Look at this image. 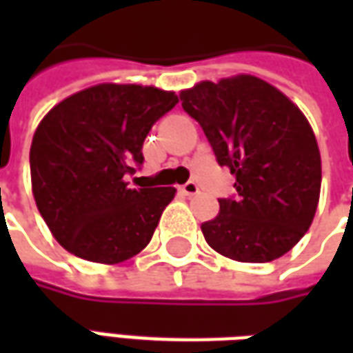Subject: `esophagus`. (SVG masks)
I'll use <instances>...</instances> for the list:
<instances>
[{"label":"esophagus","mask_w":353,"mask_h":353,"mask_svg":"<svg viewBox=\"0 0 353 353\" xmlns=\"http://www.w3.org/2000/svg\"><path fill=\"white\" fill-rule=\"evenodd\" d=\"M179 191L183 192L185 196H192V194H196L199 192V185L194 183V181H187L185 185H181V189Z\"/></svg>","instance_id":"1"}]
</instances>
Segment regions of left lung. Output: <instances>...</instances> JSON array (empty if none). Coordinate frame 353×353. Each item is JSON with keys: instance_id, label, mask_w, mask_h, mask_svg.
Returning <instances> with one entry per match:
<instances>
[{"instance_id": "8db88e82", "label": "left lung", "mask_w": 353, "mask_h": 353, "mask_svg": "<svg viewBox=\"0 0 353 353\" xmlns=\"http://www.w3.org/2000/svg\"><path fill=\"white\" fill-rule=\"evenodd\" d=\"M217 162L236 176V200L200 229L210 248L240 263L285 255L310 229L321 189V157L308 119L270 83L240 73L179 92Z\"/></svg>"}]
</instances>
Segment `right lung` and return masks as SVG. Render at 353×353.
<instances>
[{"instance_id":"add662e5","label":"right lung","mask_w":353,"mask_h":353,"mask_svg":"<svg viewBox=\"0 0 353 353\" xmlns=\"http://www.w3.org/2000/svg\"><path fill=\"white\" fill-rule=\"evenodd\" d=\"M177 101L174 90L100 83L43 117L30 147L32 192L64 250L119 265L149 244L176 189H130L124 177L136 174L143 139Z\"/></svg>"}]
</instances>
